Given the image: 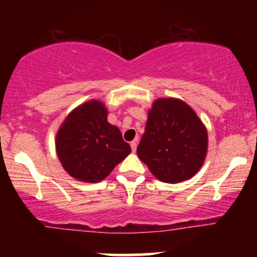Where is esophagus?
Returning a JSON list of instances; mask_svg holds the SVG:
<instances>
[{
	"instance_id": "34e87169",
	"label": "esophagus",
	"mask_w": 257,
	"mask_h": 257,
	"mask_svg": "<svg viewBox=\"0 0 257 257\" xmlns=\"http://www.w3.org/2000/svg\"><path fill=\"white\" fill-rule=\"evenodd\" d=\"M137 145H138V139H135V140H133L132 143H131V146H132L133 152L137 151Z\"/></svg>"
}]
</instances>
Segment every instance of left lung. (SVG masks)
<instances>
[{
  "label": "left lung",
  "instance_id": "8db88e82",
  "mask_svg": "<svg viewBox=\"0 0 257 257\" xmlns=\"http://www.w3.org/2000/svg\"><path fill=\"white\" fill-rule=\"evenodd\" d=\"M206 149V129L190 106L178 99L155 101L137 153L156 178L168 184L192 178Z\"/></svg>",
  "mask_w": 257,
  "mask_h": 257
}]
</instances>
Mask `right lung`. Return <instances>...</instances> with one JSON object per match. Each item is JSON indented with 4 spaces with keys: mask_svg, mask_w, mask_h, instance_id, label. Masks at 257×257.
Instances as JSON below:
<instances>
[{
    "mask_svg": "<svg viewBox=\"0 0 257 257\" xmlns=\"http://www.w3.org/2000/svg\"><path fill=\"white\" fill-rule=\"evenodd\" d=\"M58 157L72 178L99 182L132 152L117 126L107 122L105 105L91 100L65 119L57 135Z\"/></svg>",
    "mask_w": 257,
    "mask_h": 257,
    "instance_id": "right-lung-1",
    "label": "right lung"
}]
</instances>
